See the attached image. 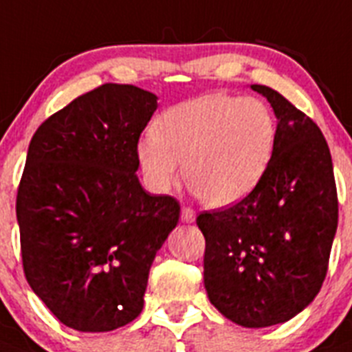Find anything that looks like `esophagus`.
<instances>
[{
	"label": "esophagus",
	"instance_id": "esophagus-1",
	"mask_svg": "<svg viewBox=\"0 0 352 352\" xmlns=\"http://www.w3.org/2000/svg\"><path fill=\"white\" fill-rule=\"evenodd\" d=\"M195 218H197V214L191 207H182V212H180V219L184 223H193Z\"/></svg>",
	"mask_w": 352,
	"mask_h": 352
}]
</instances>
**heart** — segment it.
Segmentation results:
<instances>
[{"label":"heart","instance_id":"heart-1","mask_svg":"<svg viewBox=\"0 0 352 352\" xmlns=\"http://www.w3.org/2000/svg\"><path fill=\"white\" fill-rule=\"evenodd\" d=\"M276 133V120L262 100L207 94L164 111L154 133L140 140L138 161L155 193L172 191L186 173L206 206L230 207L262 180Z\"/></svg>","mask_w":352,"mask_h":352}]
</instances>
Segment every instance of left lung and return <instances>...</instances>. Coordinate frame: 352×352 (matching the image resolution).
I'll list each match as a JSON object with an SVG mask.
<instances>
[{
  "instance_id": "obj_1",
  "label": "left lung",
  "mask_w": 352,
  "mask_h": 352,
  "mask_svg": "<svg viewBox=\"0 0 352 352\" xmlns=\"http://www.w3.org/2000/svg\"><path fill=\"white\" fill-rule=\"evenodd\" d=\"M273 106L276 145L264 177L232 207L201 212L210 303L244 328L287 322L314 301L338 225L329 146L282 94L252 85Z\"/></svg>"
}]
</instances>
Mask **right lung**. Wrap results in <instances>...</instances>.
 <instances>
[{
  "label": "right lung",
  "mask_w": 352,
  "mask_h": 352,
  "mask_svg": "<svg viewBox=\"0 0 352 352\" xmlns=\"http://www.w3.org/2000/svg\"><path fill=\"white\" fill-rule=\"evenodd\" d=\"M157 97L106 83L36 129L17 189L26 280L60 322L102 333L142 314L148 271L177 227L179 201L151 195L138 140Z\"/></svg>",
  "instance_id": "add662e5"
}]
</instances>
